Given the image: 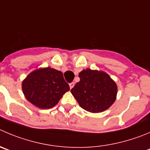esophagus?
<instances>
[{"instance_id":"obj_1","label":"esophagus","mask_w":150,"mask_h":150,"mask_svg":"<svg viewBox=\"0 0 150 150\" xmlns=\"http://www.w3.org/2000/svg\"><path fill=\"white\" fill-rule=\"evenodd\" d=\"M69 86H70V88H71H71H74V82H71V83H70L69 84Z\"/></svg>"}]
</instances>
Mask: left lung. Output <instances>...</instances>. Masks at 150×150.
<instances>
[{
  "label": "left lung",
  "mask_w": 150,
  "mask_h": 150,
  "mask_svg": "<svg viewBox=\"0 0 150 150\" xmlns=\"http://www.w3.org/2000/svg\"><path fill=\"white\" fill-rule=\"evenodd\" d=\"M80 81L71 90L79 106L91 112H100L110 108L116 99L117 85L104 71L82 70Z\"/></svg>",
  "instance_id": "1"
}]
</instances>
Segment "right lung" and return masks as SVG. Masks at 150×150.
<instances>
[{
	"label": "right lung",
	"mask_w": 150,
	"mask_h": 150,
	"mask_svg": "<svg viewBox=\"0 0 150 150\" xmlns=\"http://www.w3.org/2000/svg\"><path fill=\"white\" fill-rule=\"evenodd\" d=\"M22 90L25 99L41 109H50L59 102L70 90L61 71L50 67L30 73L23 81Z\"/></svg>",
	"instance_id": "1"
}]
</instances>
